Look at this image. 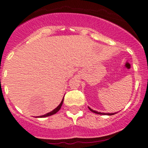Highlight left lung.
Segmentation results:
<instances>
[{
  "label": "left lung",
  "mask_w": 148,
  "mask_h": 148,
  "mask_svg": "<svg viewBox=\"0 0 148 148\" xmlns=\"http://www.w3.org/2000/svg\"><path fill=\"white\" fill-rule=\"evenodd\" d=\"M89 110L90 111H92V112L94 113H96V114H107V115H113V114H114V113H102V112H98L95 111V110H93L92 109H91L90 107H89Z\"/></svg>",
  "instance_id": "left-lung-1"
}]
</instances>
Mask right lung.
Returning <instances> with one entry per match:
<instances>
[{
	"mask_svg": "<svg viewBox=\"0 0 148 148\" xmlns=\"http://www.w3.org/2000/svg\"><path fill=\"white\" fill-rule=\"evenodd\" d=\"M63 102H64V98H63V99H62V102L60 103V104H59V105L58 106V107H56V108H55L54 110H52V111H51V112H50L47 113V114H44V115H42V116H38V117H49V116L53 115V114H56V113L58 111H59V110H60L61 107H62V104H63Z\"/></svg>",
	"mask_w": 148,
	"mask_h": 148,
	"instance_id": "1",
	"label": "right lung"
}]
</instances>
